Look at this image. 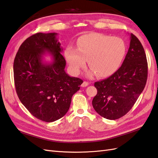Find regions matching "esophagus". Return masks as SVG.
<instances>
[{"label": "esophagus", "mask_w": 158, "mask_h": 158, "mask_svg": "<svg viewBox=\"0 0 158 158\" xmlns=\"http://www.w3.org/2000/svg\"><path fill=\"white\" fill-rule=\"evenodd\" d=\"M88 82H87V81H83V83H82V84H81V87L82 88H84V87H87L88 85Z\"/></svg>", "instance_id": "34e87169"}]
</instances>
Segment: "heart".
I'll use <instances>...</instances> for the list:
<instances>
[{
    "mask_svg": "<svg viewBox=\"0 0 158 158\" xmlns=\"http://www.w3.org/2000/svg\"><path fill=\"white\" fill-rule=\"evenodd\" d=\"M126 53L127 45L123 39L93 33L79 39L77 49L68 47L64 56L74 73H79L87 60L92 74L107 77L120 68Z\"/></svg>",
    "mask_w": 158,
    "mask_h": 158,
    "instance_id": "obj_1",
    "label": "heart"
}]
</instances>
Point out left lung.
<instances>
[{
    "instance_id": "8db88e82",
    "label": "left lung",
    "mask_w": 158,
    "mask_h": 158,
    "mask_svg": "<svg viewBox=\"0 0 158 158\" xmlns=\"http://www.w3.org/2000/svg\"><path fill=\"white\" fill-rule=\"evenodd\" d=\"M148 64L143 47L132 33L122 65L107 79L95 82L97 94L92 105L100 116L114 120L125 115L132 108L145 88Z\"/></svg>"
}]
</instances>
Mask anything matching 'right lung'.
Returning <instances> with one entry per match:
<instances>
[{"label": "right lung", "mask_w": 158, "mask_h": 158, "mask_svg": "<svg viewBox=\"0 0 158 158\" xmlns=\"http://www.w3.org/2000/svg\"><path fill=\"white\" fill-rule=\"evenodd\" d=\"M57 33L39 32L20 45L13 62L17 94L32 115L52 122L68 112L72 96L80 89L83 80L66 74L62 48ZM47 51L52 56L50 64L42 62Z\"/></svg>", "instance_id": "1"}]
</instances>
